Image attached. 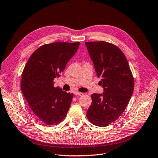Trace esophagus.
<instances>
[{
    "instance_id": "34e87169",
    "label": "esophagus",
    "mask_w": 158,
    "mask_h": 158,
    "mask_svg": "<svg viewBox=\"0 0 158 158\" xmlns=\"http://www.w3.org/2000/svg\"><path fill=\"white\" fill-rule=\"evenodd\" d=\"M75 94L76 96H82L84 95L83 93L79 92H76L75 93Z\"/></svg>"
}]
</instances>
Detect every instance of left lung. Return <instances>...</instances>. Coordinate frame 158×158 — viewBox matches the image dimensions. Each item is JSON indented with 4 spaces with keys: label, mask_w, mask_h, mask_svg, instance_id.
Returning a JSON list of instances; mask_svg holds the SVG:
<instances>
[{
    "label": "left lung",
    "mask_w": 158,
    "mask_h": 158,
    "mask_svg": "<svg viewBox=\"0 0 158 158\" xmlns=\"http://www.w3.org/2000/svg\"><path fill=\"white\" fill-rule=\"evenodd\" d=\"M85 45L104 89L103 94L91 95L86 117L92 124L106 127L124 111L133 94L134 79L126 58L117 46L104 41Z\"/></svg>",
    "instance_id": "1"
}]
</instances>
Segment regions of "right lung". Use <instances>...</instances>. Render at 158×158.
Wrapping results in <instances>:
<instances>
[{"label":"right lung","mask_w":158,"mask_h":158,"mask_svg":"<svg viewBox=\"0 0 158 158\" xmlns=\"http://www.w3.org/2000/svg\"><path fill=\"white\" fill-rule=\"evenodd\" d=\"M80 42H55L35 51L23 69L21 88L32 114L44 125H57L65 118L73 94L54 87Z\"/></svg>","instance_id":"add662e5"}]
</instances>
